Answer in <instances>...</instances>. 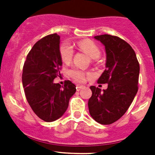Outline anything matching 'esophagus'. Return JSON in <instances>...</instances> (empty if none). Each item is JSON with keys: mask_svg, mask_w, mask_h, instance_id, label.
I'll return each mask as SVG.
<instances>
[{"mask_svg": "<svg viewBox=\"0 0 155 155\" xmlns=\"http://www.w3.org/2000/svg\"><path fill=\"white\" fill-rule=\"evenodd\" d=\"M83 87H84V86L83 85H77V87H76L77 91H81V90Z\"/></svg>", "mask_w": 155, "mask_h": 155, "instance_id": "obj_1", "label": "esophagus"}]
</instances>
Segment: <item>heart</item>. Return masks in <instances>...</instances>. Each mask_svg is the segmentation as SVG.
<instances>
[{
  "mask_svg": "<svg viewBox=\"0 0 155 155\" xmlns=\"http://www.w3.org/2000/svg\"><path fill=\"white\" fill-rule=\"evenodd\" d=\"M78 47L81 50L87 53L92 59H98L101 55V50L99 47L91 40L84 39V40L79 41L78 42ZM60 55L63 62L65 64H69L72 61L74 56L73 46L68 42H63L60 47ZM69 75L78 82H83L85 79V73L77 68L70 70Z\"/></svg>",
  "mask_w": 155,
  "mask_h": 155,
  "instance_id": "obj_1",
  "label": "heart"
}]
</instances>
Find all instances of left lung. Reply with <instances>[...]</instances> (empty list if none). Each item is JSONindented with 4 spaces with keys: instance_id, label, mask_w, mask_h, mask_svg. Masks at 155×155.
<instances>
[{
    "instance_id": "8db88e82",
    "label": "left lung",
    "mask_w": 155,
    "mask_h": 155,
    "mask_svg": "<svg viewBox=\"0 0 155 155\" xmlns=\"http://www.w3.org/2000/svg\"><path fill=\"white\" fill-rule=\"evenodd\" d=\"M94 39L105 46V70L98 84H108L102 90L91 86L92 95L88 100L91 116L98 123L109 125L125 114L138 91L140 65L130 45L114 35H96Z\"/></svg>"
}]
</instances>
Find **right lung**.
<instances>
[{
	"label": "right lung",
	"instance_id": "add662e5",
	"mask_svg": "<svg viewBox=\"0 0 155 155\" xmlns=\"http://www.w3.org/2000/svg\"><path fill=\"white\" fill-rule=\"evenodd\" d=\"M60 35H46L32 46L22 72V84L30 107L45 122L61 118L76 92V86L66 81L64 86L53 80L61 77L62 60L60 55Z\"/></svg>",
	"mask_w": 155,
	"mask_h": 155
}]
</instances>
